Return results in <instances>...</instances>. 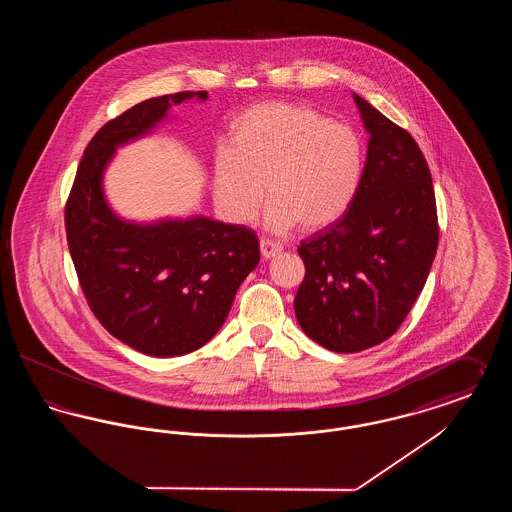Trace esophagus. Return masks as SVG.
Here are the masks:
<instances>
[{"label": "esophagus", "mask_w": 512, "mask_h": 512, "mask_svg": "<svg viewBox=\"0 0 512 512\" xmlns=\"http://www.w3.org/2000/svg\"><path fill=\"white\" fill-rule=\"evenodd\" d=\"M259 245H261V255L265 259H270V257H274V255H278L282 251V244H278L274 240H268V238H261Z\"/></svg>", "instance_id": "esophagus-1"}]
</instances>
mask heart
I'll use <instances>...</instances> for the list:
<instances>
[{"mask_svg":"<svg viewBox=\"0 0 512 512\" xmlns=\"http://www.w3.org/2000/svg\"><path fill=\"white\" fill-rule=\"evenodd\" d=\"M363 172L365 146L353 126L309 105L267 101L234 124L230 149L217 155L215 190L236 222L257 217L267 188L270 230L286 232L297 222L317 230L343 217Z\"/></svg>","mask_w":512,"mask_h":512,"instance_id":"heart-1","label":"heart"}]
</instances>
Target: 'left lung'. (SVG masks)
Masks as SVG:
<instances>
[{
  "label": "left lung",
  "instance_id": "obj_1",
  "mask_svg": "<svg viewBox=\"0 0 512 512\" xmlns=\"http://www.w3.org/2000/svg\"><path fill=\"white\" fill-rule=\"evenodd\" d=\"M368 138L361 188L341 219L297 247L305 278L293 309L303 332L336 353L388 340L422 292L438 251L428 163L413 136L353 94Z\"/></svg>",
  "mask_w": 512,
  "mask_h": 512
}]
</instances>
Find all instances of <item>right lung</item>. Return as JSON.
Wrapping results in <instances>:
<instances>
[{
	"label": "right lung",
	"mask_w": 512,
	"mask_h": 512,
	"mask_svg": "<svg viewBox=\"0 0 512 512\" xmlns=\"http://www.w3.org/2000/svg\"><path fill=\"white\" fill-rule=\"evenodd\" d=\"M192 98L207 92L146 99L103 124L65 205L69 251L92 313L111 336L151 357L186 355L211 340L261 257L255 232L242 224L195 217L142 226L119 219L103 197L101 176L115 147Z\"/></svg>",
	"instance_id": "1"
}]
</instances>
